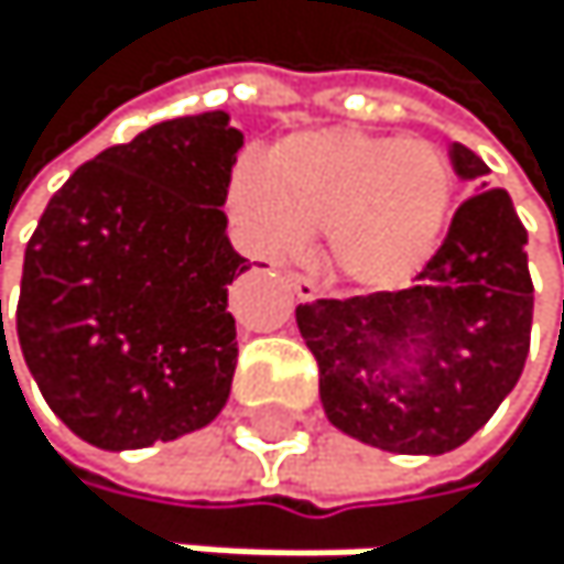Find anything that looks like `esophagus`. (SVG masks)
<instances>
[{
	"mask_svg": "<svg viewBox=\"0 0 564 564\" xmlns=\"http://www.w3.org/2000/svg\"><path fill=\"white\" fill-rule=\"evenodd\" d=\"M288 280H291V288H294V294H297L301 301H314V297H321V284H317L314 276L291 270V273H288Z\"/></svg>",
	"mask_w": 564,
	"mask_h": 564,
	"instance_id": "obj_1",
	"label": "esophagus"
}]
</instances>
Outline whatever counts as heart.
Listing matches in <instances>:
<instances>
[{"mask_svg": "<svg viewBox=\"0 0 564 564\" xmlns=\"http://www.w3.org/2000/svg\"><path fill=\"white\" fill-rule=\"evenodd\" d=\"M226 203L253 250L291 257L307 232L324 229L335 276L382 291L436 253L453 209V169L423 138L328 128L280 141L267 165H236Z\"/></svg>", "mask_w": 564, "mask_h": 564, "instance_id": "obj_1", "label": "heart"}]
</instances>
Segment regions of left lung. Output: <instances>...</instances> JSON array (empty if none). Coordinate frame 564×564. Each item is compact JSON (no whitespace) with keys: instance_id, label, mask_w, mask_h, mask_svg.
Instances as JSON below:
<instances>
[{"instance_id":"8db88e82","label":"left lung","mask_w":564,"mask_h":564,"mask_svg":"<svg viewBox=\"0 0 564 564\" xmlns=\"http://www.w3.org/2000/svg\"><path fill=\"white\" fill-rule=\"evenodd\" d=\"M449 155L477 192L453 213L416 284L297 307L324 413L341 433L389 453L467 443L518 386L531 348L528 229L508 192L484 182L487 165L470 148L453 144ZM409 344L424 348L413 373L398 368Z\"/></svg>"}]
</instances>
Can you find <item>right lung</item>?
Instances as JSON below:
<instances>
[{
  "label": "right lung",
  "mask_w": 564,
  "mask_h": 564,
  "mask_svg": "<svg viewBox=\"0 0 564 564\" xmlns=\"http://www.w3.org/2000/svg\"><path fill=\"white\" fill-rule=\"evenodd\" d=\"M240 148L223 111L151 124L80 165L43 209L15 335L80 440L141 449L226 405L240 355L226 294L250 270L223 213Z\"/></svg>",
  "instance_id": "add662e5"
}]
</instances>
